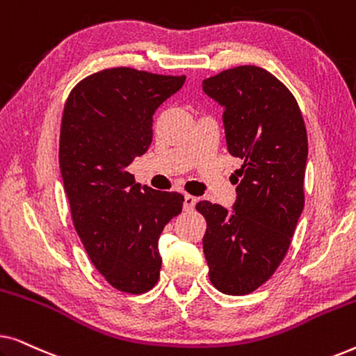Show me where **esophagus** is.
Instances as JSON below:
<instances>
[{"instance_id": "obj_1", "label": "esophagus", "mask_w": 356, "mask_h": 356, "mask_svg": "<svg viewBox=\"0 0 356 356\" xmlns=\"http://www.w3.org/2000/svg\"><path fill=\"white\" fill-rule=\"evenodd\" d=\"M194 206H196V197L191 196V194H184V201H183V209L186 212L193 211Z\"/></svg>"}]
</instances>
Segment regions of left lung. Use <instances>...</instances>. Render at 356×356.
<instances>
[{
  "instance_id": "left-lung-1",
  "label": "left lung",
  "mask_w": 356,
  "mask_h": 356,
  "mask_svg": "<svg viewBox=\"0 0 356 356\" xmlns=\"http://www.w3.org/2000/svg\"><path fill=\"white\" fill-rule=\"evenodd\" d=\"M223 106L227 149L241 160L232 211L209 201L196 209L209 279L227 295H248L284 261L305 206L308 136L291 92L257 66H238L202 81Z\"/></svg>"
}]
</instances>
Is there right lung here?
<instances>
[{
  "label": "right lung",
  "mask_w": 356,
  "mask_h": 356,
  "mask_svg": "<svg viewBox=\"0 0 356 356\" xmlns=\"http://www.w3.org/2000/svg\"><path fill=\"white\" fill-rule=\"evenodd\" d=\"M184 81L111 67L82 79L63 111L60 170L72 223L95 269L126 293L157 284L160 233L184 201L179 193L140 188L126 167L147 152L155 110Z\"/></svg>",
  "instance_id": "right-lung-1"
}]
</instances>
